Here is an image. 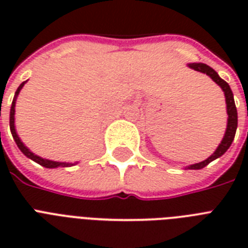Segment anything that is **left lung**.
Here are the masks:
<instances>
[{
  "mask_svg": "<svg viewBox=\"0 0 248 248\" xmlns=\"http://www.w3.org/2000/svg\"><path fill=\"white\" fill-rule=\"evenodd\" d=\"M189 67L194 69V71L202 72V73H206L207 76H210L212 78L214 82H216L217 85L223 89L224 93H225V101H227V112H228V127L227 131H225V135L223 138V141L220 143V145L217 147V149L215 151V153L211 155V157H208L206 161L200 163H196V165L189 166L188 169L190 170H200L203 169L204 166H207L208 163L212 162L214 159L219 158L221 155L225 153V152L229 149V147L233 143V140H234L235 136V131H237V124H238V116H237V108H235L234 104V97H233V93H232L231 87L228 85L224 79H221L219 77V75L216 73L211 67H208L207 64L203 63H192L189 64Z\"/></svg>",
  "mask_w": 248,
  "mask_h": 248,
  "instance_id": "8db88e82",
  "label": "left lung"
}]
</instances>
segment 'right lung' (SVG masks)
I'll return each mask as SVG.
<instances>
[{
    "instance_id": "add662e5",
    "label": "right lung",
    "mask_w": 248,
    "mask_h": 248,
    "mask_svg": "<svg viewBox=\"0 0 248 248\" xmlns=\"http://www.w3.org/2000/svg\"><path fill=\"white\" fill-rule=\"evenodd\" d=\"M25 82L21 83L19 87H17L16 93H15V97H14L13 100V104H11V109H10V130H11V134H13V138L14 140H15V143H16V145L19 147V149H20L23 153H24L28 158L33 159L34 162H37L38 165L44 166V167H46V169H55V167H69V166H72L73 163H64V162H54V161H50V159H44L41 158V157H38V155H33L32 152L29 151L28 148L25 147L24 144L21 143L20 139H19V136H17L16 131H15V126H14V114H15V100H16V96L17 93H19V91L21 90V87L24 86Z\"/></svg>"
}]
</instances>
